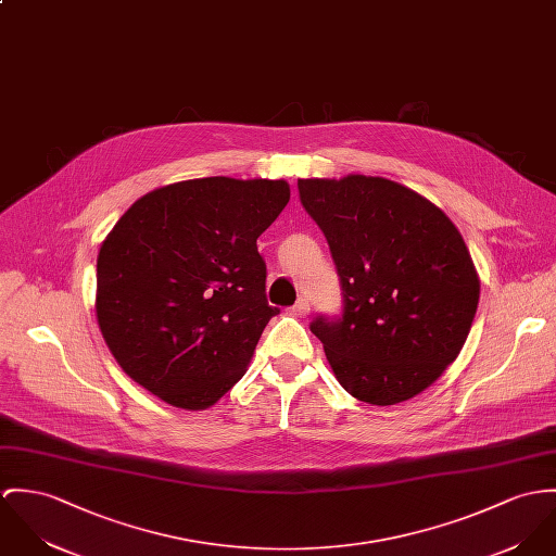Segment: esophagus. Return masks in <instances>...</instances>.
Returning <instances> with one entry per match:
<instances>
[{
  "mask_svg": "<svg viewBox=\"0 0 556 556\" xmlns=\"http://www.w3.org/2000/svg\"><path fill=\"white\" fill-rule=\"evenodd\" d=\"M307 312H309V303L305 298H302L300 302L295 303L293 307H291V314L295 316V318H305L307 316Z\"/></svg>",
  "mask_w": 556,
  "mask_h": 556,
  "instance_id": "34e87169",
  "label": "esophagus"
}]
</instances>
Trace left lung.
Listing matches in <instances>:
<instances>
[{
	"label": "left lung",
	"mask_w": 556,
	"mask_h": 556,
	"mask_svg": "<svg viewBox=\"0 0 556 556\" xmlns=\"http://www.w3.org/2000/svg\"><path fill=\"white\" fill-rule=\"evenodd\" d=\"M298 187L344 291L340 320L309 325L338 382L365 404L412 400L455 361L476 316L480 276L463 236L435 203L382 176Z\"/></svg>",
	"instance_id": "8db88e82"
}]
</instances>
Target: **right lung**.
I'll return each instance as SVG.
<instances>
[{"mask_svg":"<svg viewBox=\"0 0 556 556\" xmlns=\"http://www.w3.org/2000/svg\"><path fill=\"white\" fill-rule=\"evenodd\" d=\"M291 200L287 180L227 176L159 187L101 242L96 314L123 371L182 409L216 404L278 314L256 238Z\"/></svg>","mask_w":556,"mask_h":556,"instance_id":"add662e5","label":"right lung"}]
</instances>
